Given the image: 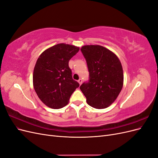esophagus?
<instances>
[{"mask_svg":"<svg viewBox=\"0 0 158 158\" xmlns=\"http://www.w3.org/2000/svg\"><path fill=\"white\" fill-rule=\"evenodd\" d=\"M78 83H79V84L80 85H81V84H82V79H79L78 80Z\"/></svg>","mask_w":158,"mask_h":158,"instance_id":"34e87169","label":"esophagus"}]
</instances>
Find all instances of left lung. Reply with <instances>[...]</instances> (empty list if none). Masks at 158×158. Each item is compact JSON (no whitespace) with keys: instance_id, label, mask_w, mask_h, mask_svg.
Here are the masks:
<instances>
[{"instance_id":"1","label":"left lung","mask_w":158,"mask_h":158,"mask_svg":"<svg viewBox=\"0 0 158 158\" xmlns=\"http://www.w3.org/2000/svg\"><path fill=\"white\" fill-rule=\"evenodd\" d=\"M80 50L87 63L89 80L80 88L89 106L96 109L107 108L123 88L121 62L115 54L101 45H85Z\"/></svg>"}]
</instances>
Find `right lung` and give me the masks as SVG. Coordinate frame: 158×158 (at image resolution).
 Returning <instances> with one entry per match:
<instances>
[{
    "mask_svg": "<svg viewBox=\"0 0 158 158\" xmlns=\"http://www.w3.org/2000/svg\"><path fill=\"white\" fill-rule=\"evenodd\" d=\"M79 49L74 45L59 44L46 49L38 58L33 70V87L41 101L49 107L58 109L66 106L79 87L69 66Z\"/></svg>",
    "mask_w": 158,
    "mask_h": 158,
    "instance_id": "1",
    "label": "right lung"
}]
</instances>
